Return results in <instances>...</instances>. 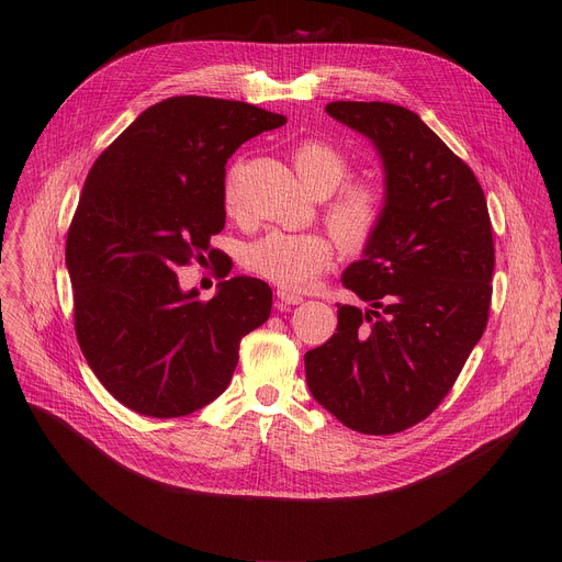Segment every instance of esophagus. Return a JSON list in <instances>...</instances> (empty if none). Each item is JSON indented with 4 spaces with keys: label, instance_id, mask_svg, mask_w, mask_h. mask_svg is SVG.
Instances as JSON below:
<instances>
[{
    "label": "esophagus",
    "instance_id": "34e87169",
    "mask_svg": "<svg viewBox=\"0 0 562 562\" xmlns=\"http://www.w3.org/2000/svg\"><path fill=\"white\" fill-rule=\"evenodd\" d=\"M278 308H286L291 304H300L302 302V295L300 293H293V291H286V289H278Z\"/></svg>",
    "mask_w": 562,
    "mask_h": 562
}]
</instances>
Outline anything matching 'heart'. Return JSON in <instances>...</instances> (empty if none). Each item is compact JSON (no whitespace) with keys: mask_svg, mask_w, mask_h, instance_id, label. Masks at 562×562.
<instances>
[{"mask_svg":"<svg viewBox=\"0 0 562 562\" xmlns=\"http://www.w3.org/2000/svg\"><path fill=\"white\" fill-rule=\"evenodd\" d=\"M293 167L300 180L315 195L331 198L325 217L334 235L347 249H364L386 213V189L375 180L341 182L351 173V159L336 144L325 139H302L293 148ZM239 165H233L224 180V206L237 209ZM344 187L340 188L339 184ZM334 258V245L317 231H269L254 239L243 251V267L286 291H304L327 271Z\"/></svg>","mask_w":562,"mask_h":562,"instance_id":"1","label":"heart"}]
</instances>
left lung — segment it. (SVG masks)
Here are the masks:
<instances>
[{"label": "left lung", "instance_id": "left-lung-1", "mask_svg": "<svg viewBox=\"0 0 562 562\" xmlns=\"http://www.w3.org/2000/svg\"><path fill=\"white\" fill-rule=\"evenodd\" d=\"M364 133L386 171V213L342 284L371 304H338L336 334L306 351L313 397L345 427L400 434L423 423L483 338L492 304L494 233L483 187L409 109L331 102Z\"/></svg>", "mask_w": 562, "mask_h": 562}]
</instances>
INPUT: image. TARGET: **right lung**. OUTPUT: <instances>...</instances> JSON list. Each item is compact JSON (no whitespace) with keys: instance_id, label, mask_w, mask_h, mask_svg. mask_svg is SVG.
I'll list each match as a JSON object with an SVG mask.
<instances>
[{"instance_id":"1","label":"right lung","mask_w":562,"mask_h":562,"mask_svg":"<svg viewBox=\"0 0 562 562\" xmlns=\"http://www.w3.org/2000/svg\"><path fill=\"white\" fill-rule=\"evenodd\" d=\"M284 115L178 95L148 106L91 167L66 235L75 336L106 391L135 414L182 418L231 382L239 342L271 315L258 278L184 293L176 271L220 256L224 165ZM226 258L215 262L226 278Z\"/></svg>"}]
</instances>
